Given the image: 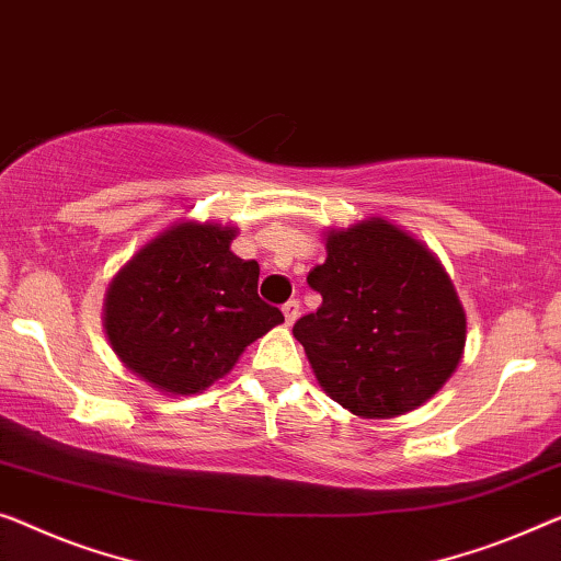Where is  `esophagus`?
<instances>
[{
  "instance_id": "1",
  "label": "esophagus",
  "mask_w": 561,
  "mask_h": 561,
  "mask_svg": "<svg viewBox=\"0 0 561 561\" xmlns=\"http://www.w3.org/2000/svg\"><path fill=\"white\" fill-rule=\"evenodd\" d=\"M282 312H284V320H287V324H295V320L299 317V312H302V309H299L297 299H289V302L282 305Z\"/></svg>"
}]
</instances>
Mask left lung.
Returning <instances> with one entry per match:
<instances>
[{
	"label": "left lung",
	"mask_w": 561,
	"mask_h": 561,
	"mask_svg": "<svg viewBox=\"0 0 561 561\" xmlns=\"http://www.w3.org/2000/svg\"><path fill=\"white\" fill-rule=\"evenodd\" d=\"M307 284L322 305L291 332L320 386L350 413L413 411L461 360L466 314L454 284L421 241L388 221L332 231Z\"/></svg>",
	"instance_id": "obj_1"
}]
</instances>
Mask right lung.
Returning <instances> with one entry per match:
<instances>
[{
  "label": "right lung",
  "mask_w": 561,
  "mask_h": 561,
  "mask_svg": "<svg viewBox=\"0 0 561 561\" xmlns=\"http://www.w3.org/2000/svg\"><path fill=\"white\" fill-rule=\"evenodd\" d=\"M233 229L179 224L150 241L107 289L105 330L150 386L191 396L227 375L247 345L284 322L256 295L259 264L233 256Z\"/></svg>",
  "instance_id": "right-lung-1"
}]
</instances>
